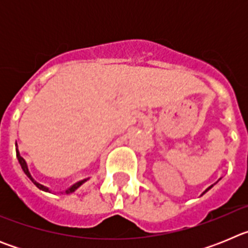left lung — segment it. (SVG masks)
<instances>
[{"label":"left lung","instance_id":"1","mask_svg":"<svg viewBox=\"0 0 248 248\" xmlns=\"http://www.w3.org/2000/svg\"><path fill=\"white\" fill-rule=\"evenodd\" d=\"M216 183H217V181H216ZM216 183H215V184H216ZM215 184H214V185H215ZM214 185H211V186H209V187H207V189H206V190H205V191H203V192H202V194H201V195H203V194H206V192H207V191H209V190H210V189H211V187H212V186H214Z\"/></svg>","mask_w":248,"mask_h":248}]
</instances>
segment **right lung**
Returning <instances> with one entry per match:
<instances>
[{"instance_id":"right-lung-1","label":"right lung","mask_w":248,"mask_h":248,"mask_svg":"<svg viewBox=\"0 0 248 248\" xmlns=\"http://www.w3.org/2000/svg\"><path fill=\"white\" fill-rule=\"evenodd\" d=\"M16 146H17V143H16ZM16 154H17V159H18L19 165H21V168H22V170H23V172H25V174L28 176V179H30V180L32 181V183H33L34 185H36L39 190H42V191H46V192H52V190H50L49 187H47V186L42 185V184L37 183V181L34 180L33 176L31 175L30 170H28V165H27V163H26V160L21 156V154H19L18 148H16ZM87 180H89V177H87V179H83V180H80V181H78V183L73 184V185H72L71 187H68L67 190H64V191H62V192H61V194H72V192L76 191V190L78 189L79 186H82L83 184H84Z\"/></svg>"}]
</instances>
